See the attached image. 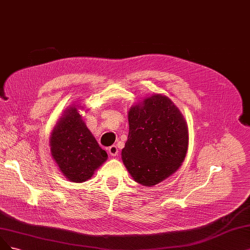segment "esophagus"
<instances>
[{
  "mask_svg": "<svg viewBox=\"0 0 250 250\" xmlns=\"http://www.w3.org/2000/svg\"><path fill=\"white\" fill-rule=\"evenodd\" d=\"M118 153H119V150H118L117 146L113 145V146H110V147L108 148V154L110 155V156H113V157L118 156Z\"/></svg>",
  "mask_w": 250,
  "mask_h": 250,
  "instance_id": "obj_1",
  "label": "esophagus"
}]
</instances>
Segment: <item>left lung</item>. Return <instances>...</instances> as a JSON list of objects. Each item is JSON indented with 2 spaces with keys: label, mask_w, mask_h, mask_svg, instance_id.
I'll list each match as a JSON object with an SVG mask.
<instances>
[{
  "label": "left lung",
  "mask_w": 250,
  "mask_h": 250,
  "mask_svg": "<svg viewBox=\"0 0 250 250\" xmlns=\"http://www.w3.org/2000/svg\"><path fill=\"white\" fill-rule=\"evenodd\" d=\"M129 133L122 160L135 182L156 185L178 170L186 157L188 127L167 96L153 94L128 110Z\"/></svg>",
  "instance_id": "8db88e82"
}]
</instances>
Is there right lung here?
Masks as SVG:
<instances>
[{
  "mask_svg": "<svg viewBox=\"0 0 250 250\" xmlns=\"http://www.w3.org/2000/svg\"><path fill=\"white\" fill-rule=\"evenodd\" d=\"M83 108L79 104L67 107L49 136L51 157L67 180L74 183L91 179L107 159L106 152L83 121L80 109Z\"/></svg>",
  "mask_w": 250,
  "mask_h": 250,
  "instance_id": "obj_1",
  "label": "right lung"
}]
</instances>
